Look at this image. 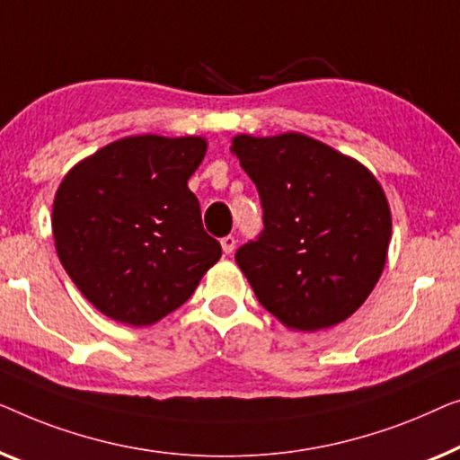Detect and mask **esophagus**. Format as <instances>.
<instances>
[{
  "label": "esophagus",
  "mask_w": 460,
  "mask_h": 460,
  "mask_svg": "<svg viewBox=\"0 0 460 460\" xmlns=\"http://www.w3.org/2000/svg\"><path fill=\"white\" fill-rule=\"evenodd\" d=\"M221 245H223L225 254H231V252L235 250V237H233V235L223 237V239H221Z\"/></svg>",
  "instance_id": "1"
}]
</instances>
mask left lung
I'll return each instance as SVG.
<instances>
[{"label": "left lung", "mask_w": 460, "mask_h": 460, "mask_svg": "<svg viewBox=\"0 0 460 460\" xmlns=\"http://www.w3.org/2000/svg\"><path fill=\"white\" fill-rule=\"evenodd\" d=\"M264 229L235 252L258 302L283 325L319 332L346 321L384 270L392 215L357 160L300 133L237 135Z\"/></svg>", "instance_id": "8db88e82"}]
</instances>
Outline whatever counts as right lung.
Masks as SVG:
<instances>
[{"label": "right lung", "mask_w": 460, "mask_h": 460, "mask_svg": "<svg viewBox=\"0 0 460 460\" xmlns=\"http://www.w3.org/2000/svg\"><path fill=\"white\" fill-rule=\"evenodd\" d=\"M204 154L202 137H125L76 164L58 187V258L110 319L152 325L190 300L221 258L187 187Z\"/></svg>", "instance_id": "add662e5"}]
</instances>
